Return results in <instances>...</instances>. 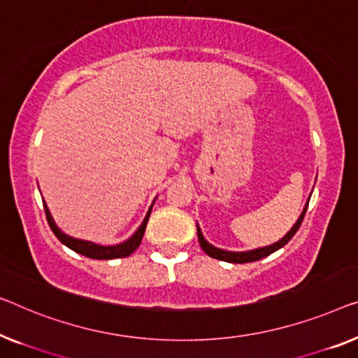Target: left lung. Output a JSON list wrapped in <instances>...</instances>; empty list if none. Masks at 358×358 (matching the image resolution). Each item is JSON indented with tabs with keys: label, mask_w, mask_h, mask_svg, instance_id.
Segmentation results:
<instances>
[{
	"label": "left lung",
	"mask_w": 358,
	"mask_h": 358,
	"mask_svg": "<svg viewBox=\"0 0 358 358\" xmlns=\"http://www.w3.org/2000/svg\"><path fill=\"white\" fill-rule=\"evenodd\" d=\"M308 201H310V199H308ZM308 201H307L306 207H303L301 217H299L297 222L294 223V227H292L291 230L287 231L285 236L280 239L278 243L270 244V246H265V248H259V249H252V250H244V252H231V250L218 249V248L212 246V244L207 243L206 238L202 236V231H201L199 225H197V238H199L201 248H202V250H204L207 255H210V257L218 259V260H223V262H230V264H248V262H255V260L264 259V257H266V255L273 254L275 250H278L282 246H286V244L289 243V239L294 236L296 231L299 230V227H301L302 220H303V215H306V212H307Z\"/></svg>",
	"instance_id": "1"
}]
</instances>
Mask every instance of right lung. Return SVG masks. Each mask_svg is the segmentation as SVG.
Wrapping results in <instances>:
<instances>
[{"instance_id": "obj_1", "label": "right lung", "mask_w": 358, "mask_h": 358, "mask_svg": "<svg viewBox=\"0 0 358 358\" xmlns=\"http://www.w3.org/2000/svg\"><path fill=\"white\" fill-rule=\"evenodd\" d=\"M152 204H154V202H152ZM43 206H45L46 220H48V223H50V228L52 230V233L56 234V238L59 239L62 244H66L69 249L76 250L77 254H82V255H85V257L96 259V260H110V259L128 257V255L135 252L138 246L141 244L143 234H145V230H146V223H148L149 215H151V210H152V206H151V207H149L145 220H143L140 228H138L135 234H133L131 238H128L127 241L120 243V244H115V246H99V244H94L92 241H83V239L72 238L64 231H61L55 223V220H52L51 212H50V209H48L46 202H43Z\"/></svg>"}]
</instances>
